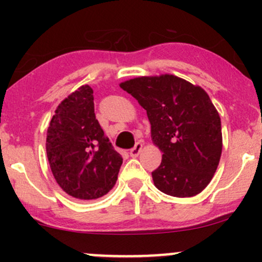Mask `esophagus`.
Segmentation results:
<instances>
[{
	"mask_svg": "<svg viewBox=\"0 0 262 262\" xmlns=\"http://www.w3.org/2000/svg\"><path fill=\"white\" fill-rule=\"evenodd\" d=\"M141 149H143V143H141V141H138V143L135 144L134 148L130 149V152H129V154H130L132 158H137V156L140 154Z\"/></svg>",
	"mask_w": 262,
	"mask_h": 262,
	"instance_id": "34e87169",
	"label": "esophagus"
}]
</instances>
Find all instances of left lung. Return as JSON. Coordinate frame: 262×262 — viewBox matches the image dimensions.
I'll use <instances>...</instances> for the list:
<instances>
[{"label":"left lung","mask_w":262,"mask_h":262,"mask_svg":"<svg viewBox=\"0 0 262 262\" xmlns=\"http://www.w3.org/2000/svg\"><path fill=\"white\" fill-rule=\"evenodd\" d=\"M121 87L146 111L151 139L162 151L151 172L156 188L173 197L202 192L223 146L221 117L207 92L175 75L135 77Z\"/></svg>","instance_id":"obj_1"}]
</instances>
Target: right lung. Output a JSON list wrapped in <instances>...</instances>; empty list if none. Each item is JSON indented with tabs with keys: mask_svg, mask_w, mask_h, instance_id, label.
Returning a JSON list of instances; mask_svg holds the SVG:
<instances>
[{
	"mask_svg": "<svg viewBox=\"0 0 262 262\" xmlns=\"http://www.w3.org/2000/svg\"><path fill=\"white\" fill-rule=\"evenodd\" d=\"M45 145L53 175L70 196L96 200L116 185L123 159L96 119L93 90L89 85L59 104Z\"/></svg>",
	"mask_w": 262,
	"mask_h": 262,
	"instance_id": "1",
	"label": "right lung"
}]
</instances>
